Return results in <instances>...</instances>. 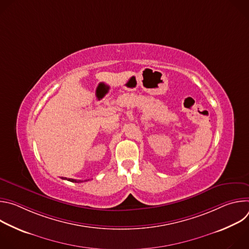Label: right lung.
<instances>
[{
  "label": "right lung",
  "instance_id": "add662e5",
  "mask_svg": "<svg viewBox=\"0 0 249 249\" xmlns=\"http://www.w3.org/2000/svg\"><path fill=\"white\" fill-rule=\"evenodd\" d=\"M62 179H65V180H68V181H71V182H83L82 180H77V179H73V178H67V177H62ZM87 181V180H85Z\"/></svg>",
  "mask_w": 249,
  "mask_h": 249
}]
</instances>
